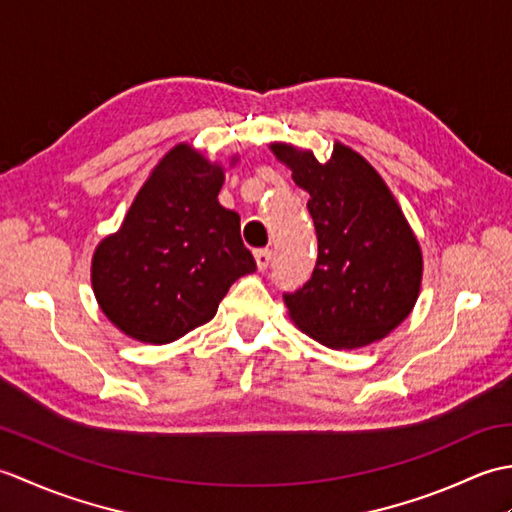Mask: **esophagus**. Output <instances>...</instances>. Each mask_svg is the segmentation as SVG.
Segmentation results:
<instances>
[{
    "label": "esophagus",
    "instance_id": "1",
    "mask_svg": "<svg viewBox=\"0 0 512 512\" xmlns=\"http://www.w3.org/2000/svg\"><path fill=\"white\" fill-rule=\"evenodd\" d=\"M270 259H273V250H268V248H262V250H255V264H257V268L264 270L268 268V264H270Z\"/></svg>",
    "mask_w": 512,
    "mask_h": 512
}]
</instances>
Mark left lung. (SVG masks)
Listing matches in <instances>:
<instances>
[{"mask_svg":"<svg viewBox=\"0 0 512 512\" xmlns=\"http://www.w3.org/2000/svg\"><path fill=\"white\" fill-rule=\"evenodd\" d=\"M275 158L308 191L319 255L310 281L284 295L288 317L332 350H356L396 330L420 295L422 250L380 173L336 140L328 162L273 143Z\"/></svg>","mask_w":512,"mask_h":512,"instance_id":"1","label":"left lung"}]
</instances>
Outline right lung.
<instances>
[{
    "label": "right lung",
    "mask_w": 512,
    "mask_h": 512,
    "mask_svg": "<svg viewBox=\"0 0 512 512\" xmlns=\"http://www.w3.org/2000/svg\"><path fill=\"white\" fill-rule=\"evenodd\" d=\"M222 184L220 162L180 143L151 169L121 228L96 246L94 297L129 339H180L215 317L235 279L255 273L239 215L217 200Z\"/></svg>",
    "instance_id": "1"
}]
</instances>
